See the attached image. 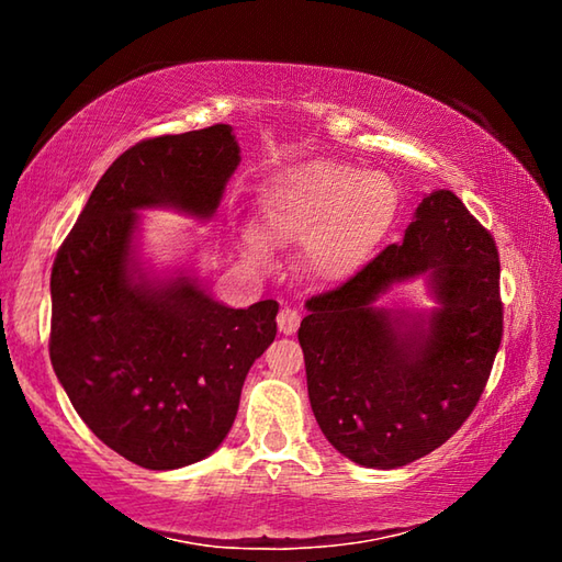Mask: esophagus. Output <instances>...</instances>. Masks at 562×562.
Listing matches in <instances>:
<instances>
[{
    "label": "esophagus",
    "mask_w": 562,
    "mask_h": 562,
    "mask_svg": "<svg viewBox=\"0 0 562 562\" xmlns=\"http://www.w3.org/2000/svg\"><path fill=\"white\" fill-rule=\"evenodd\" d=\"M278 327H280L282 335H292V331L300 327V310L282 307L280 315H278Z\"/></svg>",
    "instance_id": "34e87169"
}]
</instances>
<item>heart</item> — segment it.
<instances>
[{
  "label": "heart",
  "instance_id": "b5f03b06",
  "mask_svg": "<svg viewBox=\"0 0 562 562\" xmlns=\"http://www.w3.org/2000/svg\"><path fill=\"white\" fill-rule=\"evenodd\" d=\"M398 211V188L382 170L341 160H307L282 168L260 188L262 233L274 243L304 245V260L319 280L357 272L384 240ZM255 262L268 245L252 231L243 235Z\"/></svg>",
  "mask_w": 562,
  "mask_h": 562
}]
</instances>
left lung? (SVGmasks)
Instances as JSON below:
<instances>
[{
	"instance_id": "left-lung-1",
	"label": "left lung",
	"mask_w": 562,
	"mask_h": 562,
	"mask_svg": "<svg viewBox=\"0 0 562 562\" xmlns=\"http://www.w3.org/2000/svg\"><path fill=\"white\" fill-rule=\"evenodd\" d=\"M424 271L442 300L426 330L373 307L389 283ZM297 337L312 412L339 453L367 469L422 459L461 429L491 376L503 337L496 240L436 190L404 243L307 300Z\"/></svg>"
}]
</instances>
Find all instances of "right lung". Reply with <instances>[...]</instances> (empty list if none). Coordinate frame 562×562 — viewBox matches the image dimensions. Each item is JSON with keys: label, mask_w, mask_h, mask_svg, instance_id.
I'll return each instance as SVG.
<instances>
[{"label": "right lung", "mask_w": 562, "mask_h": 562, "mask_svg": "<svg viewBox=\"0 0 562 562\" xmlns=\"http://www.w3.org/2000/svg\"><path fill=\"white\" fill-rule=\"evenodd\" d=\"M240 164L233 128L156 136L113 160L52 268V367L76 414L123 459L166 471L213 453L245 376L278 335L274 300L215 302L190 278L128 274L136 211L211 217Z\"/></svg>", "instance_id": "1"}]
</instances>
